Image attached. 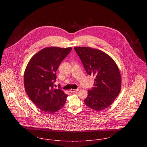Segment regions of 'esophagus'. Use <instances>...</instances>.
I'll use <instances>...</instances> for the list:
<instances>
[{
    "instance_id": "esophagus-1",
    "label": "esophagus",
    "mask_w": 147,
    "mask_h": 147,
    "mask_svg": "<svg viewBox=\"0 0 147 147\" xmlns=\"http://www.w3.org/2000/svg\"><path fill=\"white\" fill-rule=\"evenodd\" d=\"M79 90V89H71L69 90V92L71 93H74V92H78Z\"/></svg>"
}]
</instances>
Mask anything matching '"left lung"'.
Masks as SVG:
<instances>
[{
	"label": "left lung",
	"instance_id": "8db88e82",
	"mask_svg": "<svg viewBox=\"0 0 147 147\" xmlns=\"http://www.w3.org/2000/svg\"><path fill=\"white\" fill-rule=\"evenodd\" d=\"M86 73L95 77L94 84L88 90L84 102L96 111L107 108L115 100L121 89V76L117 64L104 51L89 47H74Z\"/></svg>",
	"mask_w": 147,
	"mask_h": 147
}]
</instances>
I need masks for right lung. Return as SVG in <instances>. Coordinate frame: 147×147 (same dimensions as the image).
<instances>
[{"label": "right lung", "instance_id": "1", "mask_svg": "<svg viewBox=\"0 0 147 147\" xmlns=\"http://www.w3.org/2000/svg\"><path fill=\"white\" fill-rule=\"evenodd\" d=\"M72 47H47L34 55L24 72V88L29 98L38 109L54 113L62 109L68 96L63 90L54 89L56 71Z\"/></svg>", "mask_w": 147, "mask_h": 147}]
</instances>
